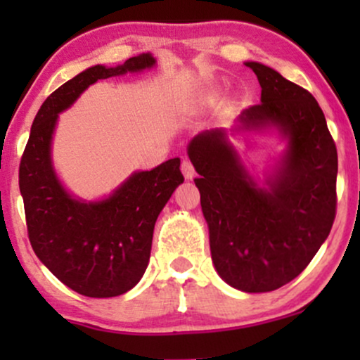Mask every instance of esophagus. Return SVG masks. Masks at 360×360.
I'll return each instance as SVG.
<instances>
[{
	"label": "esophagus",
	"instance_id": "1",
	"mask_svg": "<svg viewBox=\"0 0 360 360\" xmlns=\"http://www.w3.org/2000/svg\"><path fill=\"white\" fill-rule=\"evenodd\" d=\"M181 171H183V174H184L186 179H193L194 174H196L193 162L189 159H184L183 160V164H181Z\"/></svg>",
	"mask_w": 360,
	"mask_h": 360
}]
</instances>
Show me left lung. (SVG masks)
I'll use <instances>...</instances> for the list:
<instances>
[{"label":"left lung","mask_w":360,"mask_h":360,"mask_svg":"<svg viewBox=\"0 0 360 360\" xmlns=\"http://www.w3.org/2000/svg\"><path fill=\"white\" fill-rule=\"evenodd\" d=\"M260 103L243 110L235 131L276 127L288 148L260 188L225 130L196 135L188 155L200 177L214 269L245 292L274 291L304 271L332 230L337 210V147L311 93L259 62Z\"/></svg>","instance_id":"1"}]
</instances>
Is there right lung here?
<instances>
[{
	"instance_id": "obj_1",
	"label": "right lung",
	"mask_w": 360,
	"mask_h": 360,
	"mask_svg": "<svg viewBox=\"0 0 360 360\" xmlns=\"http://www.w3.org/2000/svg\"><path fill=\"white\" fill-rule=\"evenodd\" d=\"M155 64L150 53L117 68L93 65L57 88L32 125L20 162V193L32 249L68 288L89 298L130 291L147 269L159 213L184 181L181 160L134 172L110 198L79 201L62 188L52 167L51 143L60 111L98 79L137 72Z\"/></svg>"
}]
</instances>
